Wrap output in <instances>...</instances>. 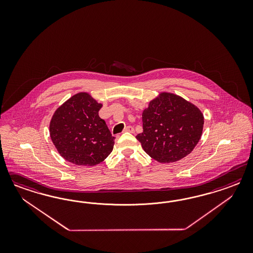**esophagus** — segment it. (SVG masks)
Wrapping results in <instances>:
<instances>
[{"instance_id":"34e87169","label":"esophagus","mask_w":253,"mask_h":253,"mask_svg":"<svg viewBox=\"0 0 253 253\" xmlns=\"http://www.w3.org/2000/svg\"><path fill=\"white\" fill-rule=\"evenodd\" d=\"M124 131H127V132H130V133H133V132H134V129H133V127H131V126H127V127H125V129H124Z\"/></svg>"}]
</instances>
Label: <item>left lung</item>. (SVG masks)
I'll return each instance as SVG.
<instances>
[{"mask_svg":"<svg viewBox=\"0 0 253 253\" xmlns=\"http://www.w3.org/2000/svg\"><path fill=\"white\" fill-rule=\"evenodd\" d=\"M143 132L136 135L143 149L155 161L169 163L187 156L199 143L204 117L181 96L161 92L143 111Z\"/></svg>","mask_w":253,"mask_h":253,"instance_id":"1","label":"left lung"}]
</instances>
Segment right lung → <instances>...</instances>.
Wrapping results in <instances>:
<instances>
[{
    "mask_svg": "<svg viewBox=\"0 0 253 253\" xmlns=\"http://www.w3.org/2000/svg\"><path fill=\"white\" fill-rule=\"evenodd\" d=\"M102 104L79 92L58 107L50 123V136L62 157L73 164L93 166L113 150L115 137L98 115Z\"/></svg>",
    "mask_w": 253,
    "mask_h": 253,
    "instance_id": "right-lung-1",
    "label": "right lung"
}]
</instances>
